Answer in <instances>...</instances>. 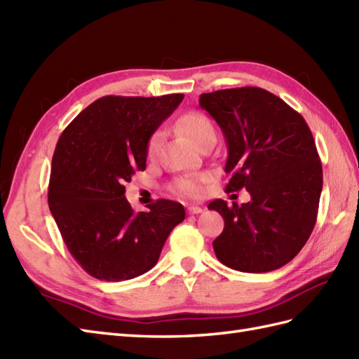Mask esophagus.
I'll use <instances>...</instances> for the list:
<instances>
[{"mask_svg":"<svg viewBox=\"0 0 359 359\" xmlns=\"http://www.w3.org/2000/svg\"><path fill=\"white\" fill-rule=\"evenodd\" d=\"M203 212H204V208L199 207V205H189L187 207V213L189 215H199V213H203Z\"/></svg>","mask_w":359,"mask_h":359,"instance_id":"obj_1","label":"esophagus"}]
</instances>
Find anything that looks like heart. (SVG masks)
<instances>
[{
	"mask_svg": "<svg viewBox=\"0 0 359 359\" xmlns=\"http://www.w3.org/2000/svg\"><path fill=\"white\" fill-rule=\"evenodd\" d=\"M180 128L194 140V142L199 146L208 138H216V129L213 121L207 117L205 114L198 111H189L184 116L180 118ZM161 146V133H154L151 138L147 140L146 144V154L147 156H155L158 154V149ZM204 181L205 177H181L173 181L172 190L175 194L186 198H198L203 195L204 191Z\"/></svg>",
	"mask_w": 359,
	"mask_h": 359,
	"instance_id": "1",
	"label": "heart"
}]
</instances>
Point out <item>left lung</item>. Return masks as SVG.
I'll return each instance as SVG.
<instances>
[{
  "label": "left lung",
  "mask_w": 359,
  "mask_h": 359,
  "mask_svg": "<svg viewBox=\"0 0 359 359\" xmlns=\"http://www.w3.org/2000/svg\"><path fill=\"white\" fill-rule=\"evenodd\" d=\"M201 108L222 129L229 158L225 191L247 189L251 201L215 199L224 217L216 257L242 273H268L291 262L317 222L323 169L311 129L280 97L256 86L201 94Z\"/></svg>",
  "instance_id": "left-lung-1"
}]
</instances>
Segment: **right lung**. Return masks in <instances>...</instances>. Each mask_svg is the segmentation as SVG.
<instances>
[{
    "label": "right lung",
    "instance_id": "obj_1",
    "mask_svg": "<svg viewBox=\"0 0 359 359\" xmlns=\"http://www.w3.org/2000/svg\"><path fill=\"white\" fill-rule=\"evenodd\" d=\"M184 94L161 97L104 95L60 134L51 160L48 207L68 251L90 276L129 280L158 262L180 203L158 199L135 213L125 182L146 169V144Z\"/></svg>",
    "mask_w": 359,
    "mask_h": 359
}]
</instances>
